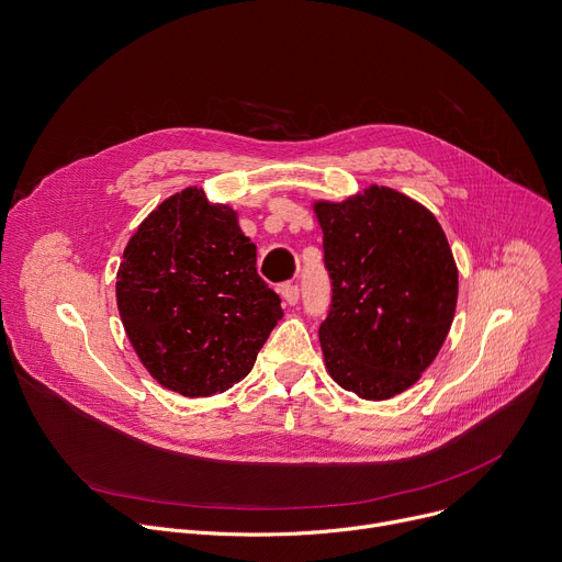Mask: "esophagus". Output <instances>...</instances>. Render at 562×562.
<instances>
[{"instance_id": "obj_1", "label": "esophagus", "mask_w": 562, "mask_h": 562, "mask_svg": "<svg viewBox=\"0 0 562 562\" xmlns=\"http://www.w3.org/2000/svg\"><path fill=\"white\" fill-rule=\"evenodd\" d=\"M280 295L289 302V304H297V297H300V286L297 284H280Z\"/></svg>"}]
</instances>
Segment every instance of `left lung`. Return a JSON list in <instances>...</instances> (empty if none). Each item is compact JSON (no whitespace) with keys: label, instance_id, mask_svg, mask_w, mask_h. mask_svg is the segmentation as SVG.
Wrapping results in <instances>:
<instances>
[{"label":"left lung","instance_id":"8db88e82","mask_svg":"<svg viewBox=\"0 0 562 562\" xmlns=\"http://www.w3.org/2000/svg\"><path fill=\"white\" fill-rule=\"evenodd\" d=\"M331 282L319 345L331 378L364 400L409 389L453 323L458 271L438 220L384 187L319 202Z\"/></svg>","mask_w":562,"mask_h":562}]
</instances>
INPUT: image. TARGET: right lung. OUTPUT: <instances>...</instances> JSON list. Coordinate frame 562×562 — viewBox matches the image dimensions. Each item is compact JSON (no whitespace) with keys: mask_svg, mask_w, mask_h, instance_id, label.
Returning a JSON list of instances; mask_svg holds the SVG:
<instances>
[{"mask_svg":"<svg viewBox=\"0 0 562 562\" xmlns=\"http://www.w3.org/2000/svg\"><path fill=\"white\" fill-rule=\"evenodd\" d=\"M233 209L202 189L165 200L135 231L117 271V308L148 373L187 397L243 380L282 317Z\"/></svg>","mask_w":562,"mask_h":562,"instance_id":"add662e5","label":"right lung"}]
</instances>
